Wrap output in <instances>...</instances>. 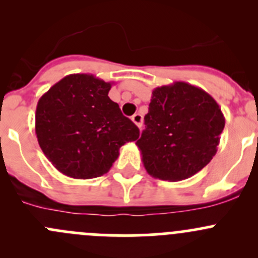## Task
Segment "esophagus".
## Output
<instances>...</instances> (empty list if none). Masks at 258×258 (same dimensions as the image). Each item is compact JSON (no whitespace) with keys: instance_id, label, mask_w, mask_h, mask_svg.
Masks as SVG:
<instances>
[{"instance_id":"obj_1","label":"esophagus","mask_w":258,"mask_h":258,"mask_svg":"<svg viewBox=\"0 0 258 258\" xmlns=\"http://www.w3.org/2000/svg\"><path fill=\"white\" fill-rule=\"evenodd\" d=\"M132 122H134L135 124H136L139 128H141L142 127V121H144V118H142V114L141 113H135L134 116L131 117Z\"/></svg>"}]
</instances>
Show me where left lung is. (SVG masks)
Here are the masks:
<instances>
[{
	"mask_svg": "<svg viewBox=\"0 0 258 258\" xmlns=\"http://www.w3.org/2000/svg\"><path fill=\"white\" fill-rule=\"evenodd\" d=\"M145 124L136 145L146 171L175 182L209 165L217 152L225 116L206 91L177 81L152 91Z\"/></svg>",
	"mask_w": 258,
	"mask_h": 258,
	"instance_id": "obj_1",
	"label": "left lung"
}]
</instances>
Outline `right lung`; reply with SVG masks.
<instances>
[{
	"label": "right lung",
	"instance_id": "obj_1",
	"mask_svg": "<svg viewBox=\"0 0 258 258\" xmlns=\"http://www.w3.org/2000/svg\"><path fill=\"white\" fill-rule=\"evenodd\" d=\"M112 82L74 74L54 83L36 107L35 131L49 162L63 175L87 179L108 172L119 147L140 131L108 97Z\"/></svg>",
	"mask_w": 258,
	"mask_h": 258
}]
</instances>
